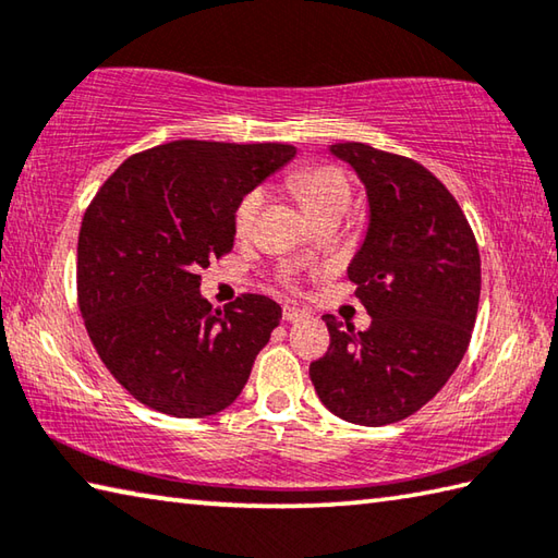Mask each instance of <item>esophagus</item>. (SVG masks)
<instances>
[{"instance_id": "1", "label": "esophagus", "mask_w": 558, "mask_h": 558, "mask_svg": "<svg viewBox=\"0 0 558 558\" xmlns=\"http://www.w3.org/2000/svg\"><path fill=\"white\" fill-rule=\"evenodd\" d=\"M305 317H310L305 310H298V307H290V305L282 307V319H286V322H300Z\"/></svg>"}]
</instances>
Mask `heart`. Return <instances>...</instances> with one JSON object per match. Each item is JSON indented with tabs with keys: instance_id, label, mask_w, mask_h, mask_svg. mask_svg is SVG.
I'll use <instances>...</instances> for the list:
<instances>
[{
	"instance_id": "1",
	"label": "heart",
	"mask_w": 558,
	"mask_h": 558,
	"mask_svg": "<svg viewBox=\"0 0 558 558\" xmlns=\"http://www.w3.org/2000/svg\"><path fill=\"white\" fill-rule=\"evenodd\" d=\"M290 185L317 219L329 215V211H347L351 205V185L347 175H343V170H339L337 166L314 163V166L300 168L292 173ZM263 202H266V190L263 187H251L246 195L236 202L234 207L236 236L251 234L253 227H256Z\"/></svg>"
}]
</instances>
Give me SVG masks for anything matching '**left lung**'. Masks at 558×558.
Here are the masks:
<instances>
[{
    "label": "left lung",
    "mask_w": 558,
    "mask_h": 558,
    "mask_svg": "<svg viewBox=\"0 0 558 558\" xmlns=\"http://www.w3.org/2000/svg\"><path fill=\"white\" fill-rule=\"evenodd\" d=\"M368 190L371 227L349 266L366 331L324 314L329 349L310 363L324 408L383 427L424 408L471 343L481 300V253L459 202L408 156L337 144Z\"/></svg>",
    "instance_id": "1"
}]
</instances>
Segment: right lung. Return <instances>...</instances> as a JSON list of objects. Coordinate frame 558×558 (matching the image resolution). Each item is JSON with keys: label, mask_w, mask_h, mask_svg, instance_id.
<instances>
[{"label": "right lung", "mask_w": 558, "mask_h": 558, "mask_svg": "<svg viewBox=\"0 0 558 558\" xmlns=\"http://www.w3.org/2000/svg\"><path fill=\"white\" fill-rule=\"evenodd\" d=\"M292 156L290 144L170 141L126 158L89 202L77 305L107 371L146 408L197 420L244 390L282 310L256 292L215 310L199 270L234 246L236 202Z\"/></svg>", "instance_id": "obj_1"}]
</instances>
